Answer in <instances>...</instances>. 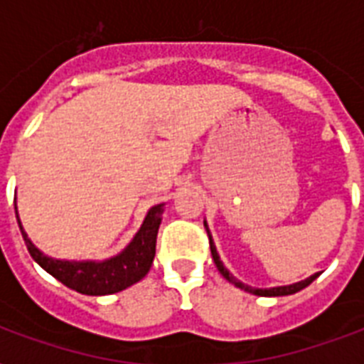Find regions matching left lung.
Returning <instances> with one entry per match:
<instances>
[{"label": "left lung", "mask_w": 364, "mask_h": 364, "mask_svg": "<svg viewBox=\"0 0 364 364\" xmlns=\"http://www.w3.org/2000/svg\"><path fill=\"white\" fill-rule=\"evenodd\" d=\"M204 227L205 230H208V236H210V249H211V257H213V262H215L217 270L221 272V276L227 279V282H230L232 285H236L238 289H242V291H245V293H251V294H257V296H287V294H294L299 293V291H302L304 287H308L314 279H316L319 274H314V276L306 277V279H302V282H296V283H291V285H282V287H268V289H257V287H251V285H245V283H242L238 279V277H234L230 272L227 270V266L223 264L221 257H219V253H217V247L215 243H213V240H211V234H210V228H208V223L204 221Z\"/></svg>", "instance_id": "1"}]
</instances>
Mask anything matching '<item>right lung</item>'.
Listing matches in <instances>:
<instances>
[{
  "mask_svg": "<svg viewBox=\"0 0 364 364\" xmlns=\"http://www.w3.org/2000/svg\"><path fill=\"white\" fill-rule=\"evenodd\" d=\"M14 213H16V221H18L26 247L30 251L31 259L36 260L43 270L48 272L60 283H64L65 287L73 289L77 293L102 296V294L124 291L147 276V272L153 266L154 251H156V234H159V227L162 223L164 204L153 205L147 211L141 227L132 238V242L122 249L121 253L105 260H64L48 257L39 251L28 238V234L20 223L16 204H14Z\"/></svg>",
  "mask_w": 364,
  "mask_h": 364,
  "instance_id": "obj_1",
  "label": "right lung"
}]
</instances>
